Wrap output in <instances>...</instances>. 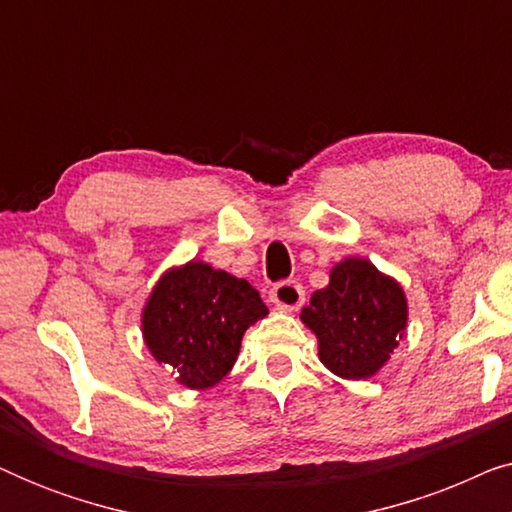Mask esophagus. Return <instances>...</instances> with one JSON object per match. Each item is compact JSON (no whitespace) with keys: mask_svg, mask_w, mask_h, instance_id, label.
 I'll list each match as a JSON object with an SVG mask.
<instances>
[{"mask_svg":"<svg viewBox=\"0 0 512 512\" xmlns=\"http://www.w3.org/2000/svg\"><path fill=\"white\" fill-rule=\"evenodd\" d=\"M270 300L275 303L277 310L296 312L298 307L305 303V291L298 282H279L272 286Z\"/></svg>","mask_w":512,"mask_h":512,"instance_id":"1","label":"esophagus"}]
</instances>
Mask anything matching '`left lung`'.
<instances>
[{
	"mask_svg": "<svg viewBox=\"0 0 512 512\" xmlns=\"http://www.w3.org/2000/svg\"><path fill=\"white\" fill-rule=\"evenodd\" d=\"M300 321L317 335L319 361L342 380H368L387 366L408 328V296L368 258L335 263Z\"/></svg>",
	"mask_w": 512,
	"mask_h": 512,
	"instance_id": "8db88e82",
	"label": "left lung"
}]
</instances>
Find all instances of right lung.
<instances>
[{"instance_id": "add662e5", "label": "right lung", "mask_w": 512, "mask_h": 512, "mask_svg": "<svg viewBox=\"0 0 512 512\" xmlns=\"http://www.w3.org/2000/svg\"><path fill=\"white\" fill-rule=\"evenodd\" d=\"M268 307L247 279L205 261L167 268L142 310V338L181 387L205 391L235 366L242 335Z\"/></svg>"}]
</instances>
